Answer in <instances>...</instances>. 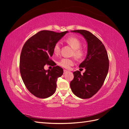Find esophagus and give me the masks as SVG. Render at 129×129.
<instances>
[{
  "mask_svg": "<svg viewBox=\"0 0 129 129\" xmlns=\"http://www.w3.org/2000/svg\"><path fill=\"white\" fill-rule=\"evenodd\" d=\"M68 72V71H66V70H64V71H63V73H64V74H67Z\"/></svg>",
  "mask_w": 129,
  "mask_h": 129,
  "instance_id": "obj_1",
  "label": "esophagus"
}]
</instances>
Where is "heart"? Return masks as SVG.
<instances>
[{
  "instance_id": "b5f03b06",
  "label": "heart",
  "mask_w": 129,
  "mask_h": 129,
  "mask_svg": "<svg viewBox=\"0 0 129 129\" xmlns=\"http://www.w3.org/2000/svg\"><path fill=\"white\" fill-rule=\"evenodd\" d=\"M66 42L71 46L74 50V55L76 57L80 58L82 57L84 55V51L80 48L81 46V42L79 39L75 37H69L66 40ZM60 45L59 43H56L54 47V52L55 54H57L60 52ZM74 61L72 58L64 57L62 58L61 60L58 62V64H59L62 67L64 68H69L72 66L74 64Z\"/></svg>"
}]
</instances>
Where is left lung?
<instances>
[{
	"mask_svg": "<svg viewBox=\"0 0 129 129\" xmlns=\"http://www.w3.org/2000/svg\"><path fill=\"white\" fill-rule=\"evenodd\" d=\"M72 32L79 33L86 40L87 54L80 68H85L82 75L81 72L73 73L74 79L71 82L72 91L79 98H90L102 87L109 70V58L104 45L98 38L88 30H75Z\"/></svg>",
	"mask_w": 129,
	"mask_h": 129,
	"instance_id": "1",
	"label": "left lung"
}]
</instances>
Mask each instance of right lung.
<instances>
[{
	"instance_id": "add662e5",
	"label": "right lung",
	"mask_w": 129,
	"mask_h": 129,
	"mask_svg": "<svg viewBox=\"0 0 129 129\" xmlns=\"http://www.w3.org/2000/svg\"><path fill=\"white\" fill-rule=\"evenodd\" d=\"M68 32L41 30L30 37L23 46L20 57L21 76L27 89L35 96L46 99L55 92L57 79L62 75L63 70L58 66L52 70H45L44 66L55 65L50 59L54 47Z\"/></svg>"
}]
</instances>
